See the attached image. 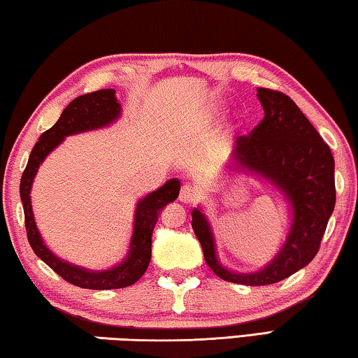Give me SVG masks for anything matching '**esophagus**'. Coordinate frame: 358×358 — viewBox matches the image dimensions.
Listing matches in <instances>:
<instances>
[{
  "mask_svg": "<svg viewBox=\"0 0 358 358\" xmlns=\"http://www.w3.org/2000/svg\"><path fill=\"white\" fill-rule=\"evenodd\" d=\"M198 198V193L196 190L193 189L192 185H184L182 189H180V193H179V199L185 204H193L196 201Z\"/></svg>",
  "mask_w": 358,
  "mask_h": 358,
  "instance_id": "esophagus-1",
  "label": "esophagus"
}]
</instances>
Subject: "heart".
Returning <instances> with one entry per match:
<instances>
[{"instance_id":"b5f03b06","label":"heart","mask_w":358,"mask_h":358,"mask_svg":"<svg viewBox=\"0 0 358 358\" xmlns=\"http://www.w3.org/2000/svg\"><path fill=\"white\" fill-rule=\"evenodd\" d=\"M222 110V106H217V111H220Z\"/></svg>"}]
</instances>
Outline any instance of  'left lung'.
Instances as JSON below:
<instances>
[{"label":"left lung","mask_w":358,"mask_h":358,"mask_svg":"<svg viewBox=\"0 0 358 358\" xmlns=\"http://www.w3.org/2000/svg\"><path fill=\"white\" fill-rule=\"evenodd\" d=\"M264 119L248 136H237L227 168L271 182L291 208V228L273 259L261 271L241 273L224 267L201 208L192 212V228L204 259L224 281L247 286L273 285L308 266L319 252L335 209V160L317 130L286 94L258 87Z\"/></svg>","instance_id":"1"}]
</instances>
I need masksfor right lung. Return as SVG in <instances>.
Wrapping results in <instances>:
<instances>
[{
  "mask_svg": "<svg viewBox=\"0 0 358 358\" xmlns=\"http://www.w3.org/2000/svg\"><path fill=\"white\" fill-rule=\"evenodd\" d=\"M121 113L122 106L117 102L115 90H100L73 99L62 111L53 127L43 131L39 141L34 144L20 180L24 227H27L31 248L61 278H64L67 283L83 287V289H119V287H127L136 283L143 277L150 262V253H152L150 247H152V231L155 223L159 220L162 209L166 204L173 203L180 190V180L174 178L138 201L129 252L119 264L106 268V271H91V268L71 264V262L58 258L45 245L39 229H37L29 196L39 166L47 159V155L64 141L66 136L106 127V125L116 122L121 117Z\"/></svg>",
  "mask_w": 358,
  "mask_h": 358,
  "instance_id": "obj_1",
  "label": "right lung"
}]
</instances>
